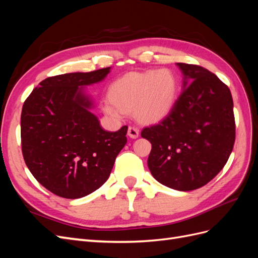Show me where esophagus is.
I'll return each instance as SVG.
<instances>
[{
  "label": "esophagus",
  "instance_id": "esophagus-1",
  "mask_svg": "<svg viewBox=\"0 0 258 258\" xmlns=\"http://www.w3.org/2000/svg\"><path fill=\"white\" fill-rule=\"evenodd\" d=\"M128 136H129L131 139H137V138H139V136H140V131H139L138 128L130 126V127L128 128Z\"/></svg>",
  "mask_w": 258,
  "mask_h": 258
}]
</instances>
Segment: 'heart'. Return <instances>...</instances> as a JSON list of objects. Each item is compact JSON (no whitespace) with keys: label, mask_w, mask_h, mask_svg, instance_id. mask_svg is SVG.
I'll return each mask as SVG.
<instances>
[{"label":"heart","mask_w":258,"mask_h":258,"mask_svg":"<svg viewBox=\"0 0 258 258\" xmlns=\"http://www.w3.org/2000/svg\"><path fill=\"white\" fill-rule=\"evenodd\" d=\"M108 100L103 111L115 118L132 110L142 122H156L171 112L177 97V80L168 69L130 72L114 81L108 87Z\"/></svg>","instance_id":"obj_1"}]
</instances>
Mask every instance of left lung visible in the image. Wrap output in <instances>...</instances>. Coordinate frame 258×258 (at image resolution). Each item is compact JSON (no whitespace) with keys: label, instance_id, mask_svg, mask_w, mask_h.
I'll return each instance as SVG.
<instances>
[{"label":"left lung","instance_id":"8db88e82","mask_svg":"<svg viewBox=\"0 0 258 258\" xmlns=\"http://www.w3.org/2000/svg\"><path fill=\"white\" fill-rule=\"evenodd\" d=\"M183 90L160 122L142 130L151 142L147 166L159 183L179 191L200 188L224 168L236 138L229 88L209 70L176 63Z\"/></svg>","mask_w":258,"mask_h":258}]
</instances>
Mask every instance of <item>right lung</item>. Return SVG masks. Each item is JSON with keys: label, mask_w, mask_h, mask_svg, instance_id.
I'll return each mask as SVG.
<instances>
[{"label": "right lung", "mask_w": 258, "mask_h": 258, "mask_svg": "<svg viewBox=\"0 0 258 258\" xmlns=\"http://www.w3.org/2000/svg\"><path fill=\"white\" fill-rule=\"evenodd\" d=\"M110 69L48 77L23 103V159L36 181L59 197L77 199L97 190L127 143L128 127L104 130L85 91L102 82Z\"/></svg>", "instance_id": "right-lung-1"}]
</instances>
